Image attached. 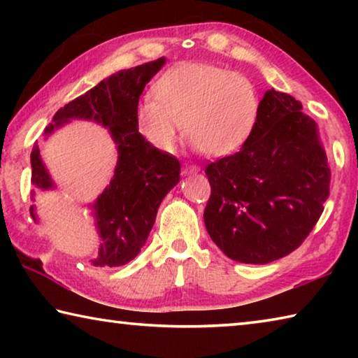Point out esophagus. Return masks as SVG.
Here are the masks:
<instances>
[{
    "instance_id": "obj_1",
    "label": "esophagus",
    "mask_w": 358,
    "mask_h": 358,
    "mask_svg": "<svg viewBox=\"0 0 358 358\" xmlns=\"http://www.w3.org/2000/svg\"><path fill=\"white\" fill-rule=\"evenodd\" d=\"M196 172H199V167H197V166H191V164H185V166H183V173H185V175L196 173Z\"/></svg>"
}]
</instances>
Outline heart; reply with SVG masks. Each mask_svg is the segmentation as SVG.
Instances as JSON below:
<instances>
[{
    "label": "heart",
    "mask_w": 358,
    "mask_h": 358,
    "mask_svg": "<svg viewBox=\"0 0 358 358\" xmlns=\"http://www.w3.org/2000/svg\"><path fill=\"white\" fill-rule=\"evenodd\" d=\"M155 96L137 104L136 124L159 151H172L183 131L208 156H227L250 141L260 117L252 80L210 63H181L155 83Z\"/></svg>",
    "instance_id": "1"
}]
</instances>
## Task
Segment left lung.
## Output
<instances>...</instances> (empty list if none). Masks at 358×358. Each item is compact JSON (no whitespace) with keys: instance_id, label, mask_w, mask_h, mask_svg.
I'll use <instances>...</instances> for the list:
<instances>
[{"instance_id":"obj_1","label":"left lung","mask_w":358,"mask_h":358,"mask_svg":"<svg viewBox=\"0 0 358 358\" xmlns=\"http://www.w3.org/2000/svg\"><path fill=\"white\" fill-rule=\"evenodd\" d=\"M205 173V227L241 264H268L296 250L322 215L331 177L316 121L273 88L264 94L250 141Z\"/></svg>"}]
</instances>
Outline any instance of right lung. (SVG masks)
<instances>
[{
  "instance_id": "right-lung-1",
  "label": "right lung",
  "mask_w": 358,
  "mask_h": 358,
  "mask_svg": "<svg viewBox=\"0 0 358 358\" xmlns=\"http://www.w3.org/2000/svg\"><path fill=\"white\" fill-rule=\"evenodd\" d=\"M164 63L162 57L115 72L59 108L44 131L45 136H50L71 120H88L107 128L117 145L118 159L110 185L90 205V215L94 217L101 238L98 257L92 260L94 266L131 262L148 238L162 199L180 181L177 157L151 147L136 124L138 98ZM31 183L42 191L55 187L42 162L38 143L31 151ZM29 213L34 222L38 221L34 205Z\"/></svg>"
}]
</instances>
